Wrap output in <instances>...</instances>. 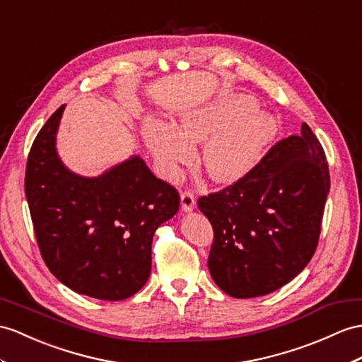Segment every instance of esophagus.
I'll use <instances>...</instances> for the list:
<instances>
[{
  "instance_id": "34e87169",
  "label": "esophagus",
  "mask_w": 362,
  "mask_h": 362,
  "mask_svg": "<svg viewBox=\"0 0 362 362\" xmlns=\"http://www.w3.org/2000/svg\"><path fill=\"white\" fill-rule=\"evenodd\" d=\"M197 204L195 199V193L192 190H184L181 192V207L184 211H190Z\"/></svg>"
}]
</instances>
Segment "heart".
<instances>
[{"label":"heart","instance_id":"heart-1","mask_svg":"<svg viewBox=\"0 0 362 362\" xmlns=\"http://www.w3.org/2000/svg\"><path fill=\"white\" fill-rule=\"evenodd\" d=\"M255 109V100L235 96L184 115L176 129L148 119L146 144L163 169L173 173L192 161V144L207 139L201 155L206 172L216 182H235L257 167L278 132L275 118Z\"/></svg>","mask_w":362,"mask_h":362}]
</instances>
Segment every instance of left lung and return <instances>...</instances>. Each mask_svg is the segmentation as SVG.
<instances>
[{
    "mask_svg": "<svg viewBox=\"0 0 362 362\" xmlns=\"http://www.w3.org/2000/svg\"><path fill=\"white\" fill-rule=\"evenodd\" d=\"M329 164L305 122L278 141L244 178L198 199L214 227L209 270L233 298H257L290 283L320 241Z\"/></svg>",
    "mask_w": 362,
    "mask_h": 362,
    "instance_id": "1",
    "label": "left lung"
}]
</instances>
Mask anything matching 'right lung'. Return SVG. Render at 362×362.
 <instances>
[{
  "label": "right lung",
  "mask_w": 362,
  "mask_h": 362,
  "mask_svg": "<svg viewBox=\"0 0 362 362\" xmlns=\"http://www.w3.org/2000/svg\"><path fill=\"white\" fill-rule=\"evenodd\" d=\"M64 105L30 147L24 190L41 257L74 292L119 301L146 284L152 240L180 209V193L139 156L96 178L66 169L55 148Z\"/></svg>",
  "instance_id": "add662e5"
}]
</instances>
